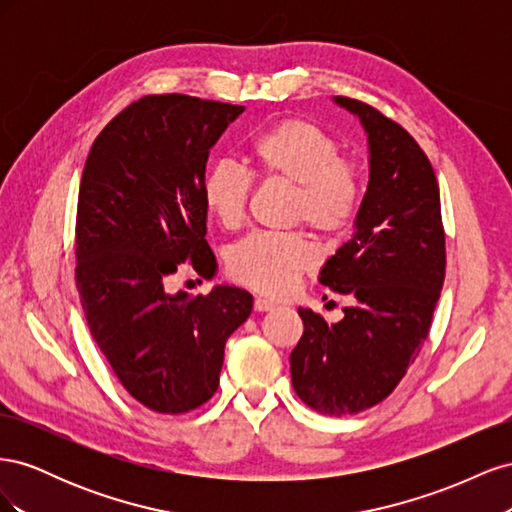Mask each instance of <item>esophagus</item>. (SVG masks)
Returning <instances> with one entry per match:
<instances>
[{"instance_id":"esophagus-1","label":"esophagus","mask_w":512,"mask_h":512,"mask_svg":"<svg viewBox=\"0 0 512 512\" xmlns=\"http://www.w3.org/2000/svg\"><path fill=\"white\" fill-rule=\"evenodd\" d=\"M275 307L277 305L273 301H267V299H262V297H256V301H254L256 312H271V309H275Z\"/></svg>"}]
</instances>
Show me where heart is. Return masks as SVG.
I'll return each instance as SVG.
<instances>
[{
    "mask_svg": "<svg viewBox=\"0 0 512 512\" xmlns=\"http://www.w3.org/2000/svg\"><path fill=\"white\" fill-rule=\"evenodd\" d=\"M247 153L262 181L292 188L290 224H305L320 239L344 235L359 211L361 173L331 134L307 119H284L254 136ZM250 196L252 179L235 162L220 160L205 173V207L224 230L243 224ZM314 262L299 232L252 235L230 247L226 269L247 288L284 297Z\"/></svg>",
    "mask_w": 512,
    "mask_h": 512,
    "instance_id": "obj_1",
    "label": "heart"
}]
</instances>
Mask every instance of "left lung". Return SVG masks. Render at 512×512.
I'll list each match as a JSON object with an SVG mask.
<instances>
[{
    "mask_svg": "<svg viewBox=\"0 0 512 512\" xmlns=\"http://www.w3.org/2000/svg\"><path fill=\"white\" fill-rule=\"evenodd\" d=\"M335 104L361 119L369 183L354 235L320 271V284L354 305L329 324L299 309L303 335L290 352L292 386L329 416L363 412L389 397L429 335L446 269L440 188L414 138L361 100Z\"/></svg>",
    "mask_w": 512,
    "mask_h": 512,
    "instance_id": "1",
    "label": "left lung"
}]
</instances>
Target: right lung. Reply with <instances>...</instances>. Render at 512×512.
Here are the masks:
<instances>
[{"mask_svg": "<svg viewBox=\"0 0 512 512\" xmlns=\"http://www.w3.org/2000/svg\"><path fill=\"white\" fill-rule=\"evenodd\" d=\"M245 106L183 94L145 96L91 145L76 209V288L119 382L153 412L183 414L213 397L226 339L252 314L250 292L168 294L190 262L213 277L203 179L211 147Z\"/></svg>", "mask_w": 512, "mask_h": 512, "instance_id": "add662e5", "label": "right lung"}]
</instances>
